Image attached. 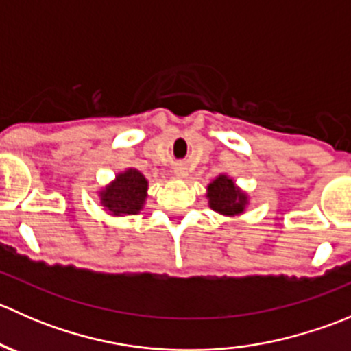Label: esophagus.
<instances>
[{
    "mask_svg": "<svg viewBox=\"0 0 351 351\" xmlns=\"http://www.w3.org/2000/svg\"><path fill=\"white\" fill-rule=\"evenodd\" d=\"M176 175H178V176H183V173H182V171H178V173H176Z\"/></svg>",
    "mask_w": 351,
    "mask_h": 351,
    "instance_id": "esophagus-1",
    "label": "esophagus"
}]
</instances>
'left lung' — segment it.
<instances>
[{"instance_id": "obj_1", "label": "left lung", "mask_w": 351, "mask_h": 351, "mask_svg": "<svg viewBox=\"0 0 351 351\" xmlns=\"http://www.w3.org/2000/svg\"><path fill=\"white\" fill-rule=\"evenodd\" d=\"M208 205L212 210L224 215L243 214L247 200L243 192L234 186V182L226 175L217 176L207 189Z\"/></svg>"}]
</instances>
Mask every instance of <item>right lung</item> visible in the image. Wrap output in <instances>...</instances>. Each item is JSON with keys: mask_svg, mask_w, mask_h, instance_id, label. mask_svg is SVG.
<instances>
[{"mask_svg": "<svg viewBox=\"0 0 351 351\" xmlns=\"http://www.w3.org/2000/svg\"><path fill=\"white\" fill-rule=\"evenodd\" d=\"M147 180L137 169L120 173L115 182L101 192V204L112 215L137 214L147 193Z\"/></svg>", "mask_w": 351, "mask_h": 351, "instance_id": "add662e5", "label": "right lung"}]
</instances>
